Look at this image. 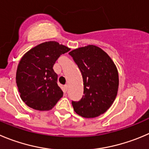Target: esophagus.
I'll return each mask as SVG.
<instances>
[{
  "instance_id": "1",
  "label": "esophagus",
  "mask_w": 149,
  "mask_h": 149,
  "mask_svg": "<svg viewBox=\"0 0 149 149\" xmlns=\"http://www.w3.org/2000/svg\"><path fill=\"white\" fill-rule=\"evenodd\" d=\"M68 88H69V86H68V85H65L64 89H65V91H66L68 90Z\"/></svg>"
}]
</instances>
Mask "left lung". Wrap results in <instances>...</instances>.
<instances>
[{
	"mask_svg": "<svg viewBox=\"0 0 149 149\" xmlns=\"http://www.w3.org/2000/svg\"><path fill=\"white\" fill-rule=\"evenodd\" d=\"M82 73L84 91L81 100L72 101L74 110L84 118L105 113L116 100L118 73L114 62L104 50L88 45L69 52Z\"/></svg>",
	"mask_w": 149,
	"mask_h": 149,
	"instance_id": "8db88e82",
	"label": "left lung"
}]
</instances>
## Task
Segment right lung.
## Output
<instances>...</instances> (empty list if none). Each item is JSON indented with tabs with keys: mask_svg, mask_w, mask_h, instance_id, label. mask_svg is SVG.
I'll return each mask as SVG.
<instances>
[{
	"mask_svg": "<svg viewBox=\"0 0 149 149\" xmlns=\"http://www.w3.org/2000/svg\"><path fill=\"white\" fill-rule=\"evenodd\" d=\"M70 48L50 41L30 49L21 58L16 83L22 101L34 110H49L63 97L52 67L57 59Z\"/></svg>",
	"mask_w": 149,
	"mask_h": 149,
	"instance_id": "obj_1",
	"label": "right lung"
}]
</instances>
